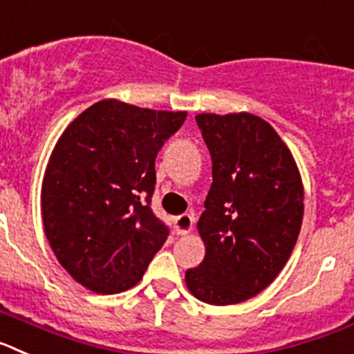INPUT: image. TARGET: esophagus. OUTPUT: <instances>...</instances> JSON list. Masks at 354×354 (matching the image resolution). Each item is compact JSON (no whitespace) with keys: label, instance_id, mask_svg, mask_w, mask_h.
<instances>
[{"label":"esophagus","instance_id":"esophagus-1","mask_svg":"<svg viewBox=\"0 0 354 354\" xmlns=\"http://www.w3.org/2000/svg\"><path fill=\"white\" fill-rule=\"evenodd\" d=\"M173 224H174V232H176L178 235H185V233H189L190 230H192L194 215H190V214L176 215V217L173 219Z\"/></svg>","mask_w":354,"mask_h":354}]
</instances>
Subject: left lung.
<instances>
[{"mask_svg": "<svg viewBox=\"0 0 354 354\" xmlns=\"http://www.w3.org/2000/svg\"><path fill=\"white\" fill-rule=\"evenodd\" d=\"M212 187L198 230L207 253L185 283L208 305L257 296L290 257L303 221V185L288 147L253 113H199Z\"/></svg>", "mask_w": 354, "mask_h": 354, "instance_id": "left-lung-1", "label": "left lung"}]
</instances>
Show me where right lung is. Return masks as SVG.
Segmentation results:
<instances>
[{"label":"right lung","mask_w":354,"mask_h":354,"mask_svg":"<svg viewBox=\"0 0 354 354\" xmlns=\"http://www.w3.org/2000/svg\"><path fill=\"white\" fill-rule=\"evenodd\" d=\"M185 118L103 100L58 139L42 181V221L60 266L84 287L128 290L167 241L151 208L155 160Z\"/></svg>","instance_id":"add662e5"}]
</instances>
